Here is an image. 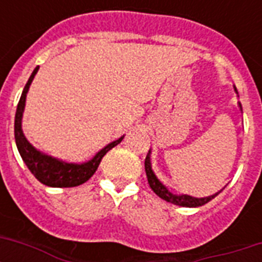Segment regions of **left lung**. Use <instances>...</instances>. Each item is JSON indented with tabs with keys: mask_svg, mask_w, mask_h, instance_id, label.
Segmentation results:
<instances>
[{
	"mask_svg": "<svg viewBox=\"0 0 262 262\" xmlns=\"http://www.w3.org/2000/svg\"><path fill=\"white\" fill-rule=\"evenodd\" d=\"M236 92V88H235ZM238 94V92H236ZM241 110H242V106H241ZM145 172H147V178H148V183H149V186L154 191H155L156 194L159 195L160 199H163L164 201H167V203H171L174 205H179V207H189V208H195V207H201L204 204H207L208 201H211L212 199H215L216 195L219 194L220 191L215 193V194L208 195V197H203V199H197V197H191V195L187 194H174L172 191H170L167 187L164 186L163 183L160 182L158 177L155 175L154 170H152L151 166V151L148 152L147 158H145Z\"/></svg>",
	"mask_w": 262,
	"mask_h": 262,
	"instance_id": "left-lung-1",
	"label": "left lung"
}]
</instances>
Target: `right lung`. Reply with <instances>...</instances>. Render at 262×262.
I'll return each mask as SVG.
<instances>
[{
  "label": "right lung",
  "mask_w": 262,
  "mask_h": 262,
  "mask_svg": "<svg viewBox=\"0 0 262 262\" xmlns=\"http://www.w3.org/2000/svg\"><path fill=\"white\" fill-rule=\"evenodd\" d=\"M39 67H36L30 76V79L27 81L26 87L23 90L21 98L18 100L17 110H16V117H14V140L17 145L18 154L27 164V167L30 170L34 177L38 179L39 182L43 185L51 187H73L79 186L81 183L87 182L88 179L95 174L98 170L99 164L102 162V158L110 151L111 148L118 145L123 140L119 137L113 143L107 144L106 147L100 149L96 155L85 163H68L63 160H59L57 158H53L50 155H46L43 152L38 151L32 144L26 139V136L23 133L21 129V118L26 107V98L27 92L30 90V85L34 80L35 75L38 73Z\"/></svg>",
  "instance_id": "1"
}]
</instances>
